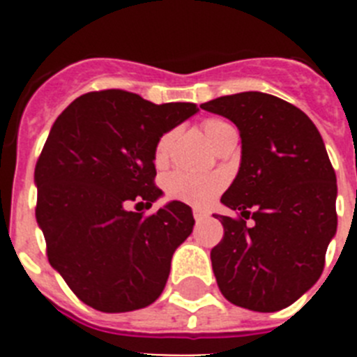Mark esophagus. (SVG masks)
Returning <instances> with one entry per match:
<instances>
[{
	"label": "esophagus",
	"instance_id": "esophagus-1",
	"mask_svg": "<svg viewBox=\"0 0 357 357\" xmlns=\"http://www.w3.org/2000/svg\"><path fill=\"white\" fill-rule=\"evenodd\" d=\"M193 216H195V220H197V222H202L204 218H207V213H204V211L195 209V211H193Z\"/></svg>",
	"mask_w": 357,
	"mask_h": 357
}]
</instances>
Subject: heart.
Listing matches in <instances>:
<instances>
[{"label": "heart", "mask_w": 357, "mask_h": 357, "mask_svg": "<svg viewBox=\"0 0 357 357\" xmlns=\"http://www.w3.org/2000/svg\"><path fill=\"white\" fill-rule=\"evenodd\" d=\"M204 134L209 139L213 146H216L222 139H225L230 132H236V128L230 125L229 121L220 118H209L202 123ZM173 134L160 135V139L157 141L155 150H153V160L157 166L166 162L168 159L169 144H172ZM222 178L218 175H211V173H188V172H175L166 178L164 182V189L172 200L184 202V204H191V206H207L213 202V198L220 193L222 189Z\"/></svg>", "instance_id": "obj_1"}]
</instances>
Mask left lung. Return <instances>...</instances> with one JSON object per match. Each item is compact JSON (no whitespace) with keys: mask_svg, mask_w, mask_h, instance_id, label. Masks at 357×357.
Returning a JSON list of instances; mask_svg holds the SVG:
<instances>
[{"mask_svg":"<svg viewBox=\"0 0 357 357\" xmlns=\"http://www.w3.org/2000/svg\"><path fill=\"white\" fill-rule=\"evenodd\" d=\"M200 107L230 119L241 137L238 175L222 197L239 218L214 214L225 229L211 250L218 288L252 311L288 307L320 279L338 227L324 139L301 109L272 94L248 91Z\"/></svg>","mask_w":357,"mask_h":357,"instance_id":"left-lung-1","label":"left lung"}]
</instances>
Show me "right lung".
<instances>
[{"label":"right lung","mask_w":357,"mask_h":357,"mask_svg":"<svg viewBox=\"0 0 357 357\" xmlns=\"http://www.w3.org/2000/svg\"><path fill=\"white\" fill-rule=\"evenodd\" d=\"M197 112L195 103L155 105L107 89L77 98L53 123L33 175L36 218L50 264L84 304L125 313L162 293L193 211L173 200L143 218L127 207L162 197L153 185L157 141Z\"/></svg>","instance_id":"add662e5"}]
</instances>
